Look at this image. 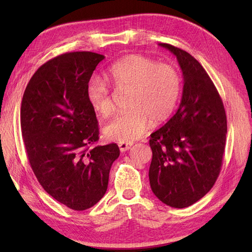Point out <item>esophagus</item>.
<instances>
[{
	"label": "esophagus",
	"mask_w": 252,
	"mask_h": 252,
	"mask_svg": "<svg viewBox=\"0 0 252 252\" xmlns=\"http://www.w3.org/2000/svg\"><path fill=\"white\" fill-rule=\"evenodd\" d=\"M131 146H132V143H119V147L122 152L129 150L131 148Z\"/></svg>",
	"instance_id": "obj_1"
}]
</instances>
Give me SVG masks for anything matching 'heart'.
I'll list each match as a JSON object with an SVG mask.
<instances>
[{"mask_svg":"<svg viewBox=\"0 0 252 252\" xmlns=\"http://www.w3.org/2000/svg\"><path fill=\"white\" fill-rule=\"evenodd\" d=\"M108 77L119 91H129L127 107L104 128L108 139L131 143L141 138L150 122L163 123L175 110L182 93V77L168 64L141 55H129L109 67ZM89 105L103 117L113 112L109 86L98 78L91 79L86 87Z\"/></svg>","mask_w":252,"mask_h":252,"instance_id":"b5f03b06","label":"heart"}]
</instances>
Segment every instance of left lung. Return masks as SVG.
<instances>
[{"mask_svg":"<svg viewBox=\"0 0 252 252\" xmlns=\"http://www.w3.org/2000/svg\"><path fill=\"white\" fill-rule=\"evenodd\" d=\"M158 45L177 57L184 87L177 112L150 135V187L164 204L185 208L201 200L219 177L227 133L226 112L203 66L185 50L166 43Z\"/></svg>","mask_w":252,"mask_h":252,"instance_id":"obj_1","label":"left lung"}]
</instances>
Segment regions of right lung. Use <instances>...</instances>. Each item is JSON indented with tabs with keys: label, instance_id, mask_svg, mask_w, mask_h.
Wrapping results in <instances>:
<instances>
[{
	"label": "right lung",
	"instance_id": "obj_1",
	"mask_svg": "<svg viewBox=\"0 0 252 252\" xmlns=\"http://www.w3.org/2000/svg\"><path fill=\"white\" fill-rule=\"evenodd\" d=\"M104 56L67 52L37 69L23 95L21 129L30 166L61 204L86 210L104 196L117 144L95 146L98 126L87 84Z\"/></svg>",
	"mask_w": 252,
	"mask_h": 252
}]
</instances>
